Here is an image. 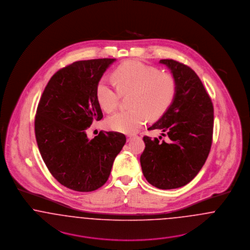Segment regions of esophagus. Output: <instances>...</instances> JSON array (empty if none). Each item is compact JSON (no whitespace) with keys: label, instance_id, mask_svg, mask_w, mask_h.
Listing matches in <instances>:
<instances>
[{"label":"esophagus","instance_id":"obj_1","mask_svg":"<svg viewBox=\"0 0 250 250\" xmlns=\"http://www.w3.org/2000/svg\"><path fill=\"white\" fill-rule=\"evenodd\" d=\"M133 138H135V136H134V135H129V136H127V142H130L131 140H132Z\"/></svg>","mask_w":250,"mask_h":250}]
</instances>
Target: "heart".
<instances>
[{
  "instance_id": "obj_1",
  "label": "heart",
  "mask_w": 250,
  "mask_h": 250,
  "mask_svg": "<svg viewBox=\"0 0 250 250\" xmlns=\"http://www.w3.org/2000/svg\"><path fill=\"white\" fill-rule=\"evenodd\" d=\"M116 87L106 79L96 85L95 95L99 106L107 113L115 110L121 95H128L132 109L119 111L107 120L111 130L132 134L139 130L147 118H160L171 106L177 92L173 75L162 73L152 65L137 60L121 63L112 73Z\"/></svg>"
}]
</instances>
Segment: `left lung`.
Returning <instances> with one entry per match:
<instances>
[{
  "label": "left lung",
  "mask_w": 250,
  "mask_h": 250,
  "mask_svg": "<svg viewBox=\"0 0 250 250\" xmlns=\"http://www.w3.org/2000/svg\"><path fill=\"white\" fill-rule=\"evenodd\" d=\"M177 82L176 96L163 116L148 130L160 129L164 140L144 136L141 155L143 175L155 188L173 189L199 173L211 150L214 106L202 81L189 66L175 60H160Z\"/></svg>",
  "instance_id": "1"
}]
</instances>
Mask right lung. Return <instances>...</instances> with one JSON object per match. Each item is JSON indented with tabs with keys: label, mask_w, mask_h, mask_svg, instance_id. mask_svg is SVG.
Returning <instances> with one entry per match:
<instances>
[{
	"label": "right lung",
	"mask_w": 250,
	"mask_h": 250,
	"mask_svg": "<svg viewBox=\"0 0 250 250\" xmlns=\"http://www.w3.org/2000/svg\"><path fill=\"white\" fill-rule=\"evenodd\" d=\"M115 59L75 62L49 80L39 100L35 133L39 152L51 175L79 192L101 188L126 138L119 132H99L88 140L86 129L103 118L95 89Z\"/></svg>",
	"instance_id": "add662e5"
}]
</instances>
